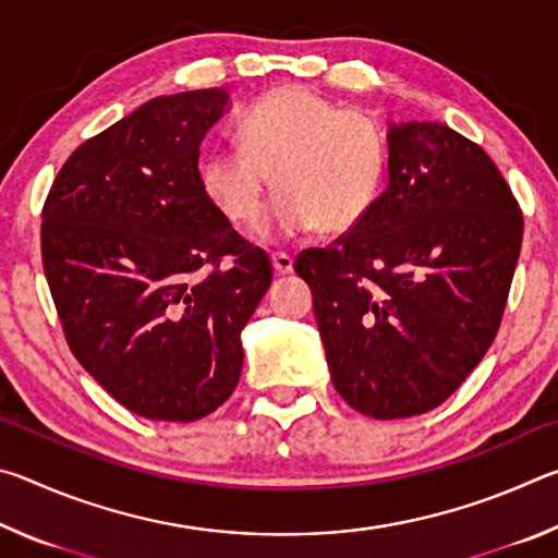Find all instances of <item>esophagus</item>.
<instances>
[{"mask_svg":"<svg viewBox=\"0 0 558 558\" xmlns=\"http://www.w3.org/2000/svg\"><path fill=\"white\" fill-rule=\"evenodd\" d=\"M270 260H272V268H276L278 276H290V272H292V256H290V253L278 251V253H272Z\"/></svg>","mask_w":558,"mask_h":558,"instance_id":"34e87169","label":"esophagus"}]
</instances>
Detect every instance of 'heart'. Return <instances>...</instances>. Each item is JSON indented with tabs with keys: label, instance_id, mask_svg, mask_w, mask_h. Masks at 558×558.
Listing matches in <instances>:
<instances>
[{
	"label": "heart",
	"instance_id": "obj_1",
	"mask_svg": "<svg viewBox=\"0 0 558 558\" xmlns=\"http://www.w3.org/2000/svg\"><path fill=\"white\" fill-rule=\"evenodd\" d=\"M235 143L204 155L199 184L239 229L258 223L270 174L282 196L266 229L290 233L354 229L381 192L386 137L379 120L307 88H280L253 102L239 120Z\"/></svg>",
	"mask_w": 558,
	"mask_h": 558
}]
</instances>
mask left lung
<instances>
[{
	"label": "left lung",
	"instance_id": "8db88e82",
	"mask_svg": "<svg viewBox=\"0 0 558 558\" xmlns=\"http://www.w3.org/2000/svg\"><path fill=\"white\" fill-rule=\"evenodd\" d=\"M522 231L483 147L440 122L391 125L369 214L295 260L339 396L381 421L446 401L497 337Z\"/></svg>",
	"mask_w": 558,
	"mask_h": 558
}]
</instances>
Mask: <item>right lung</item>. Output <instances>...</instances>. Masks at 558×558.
Masks as SVG:
<instances>
[{
  "label": "right lung",
  "mask_w": 558,
  "mask_h": 558,
  "mask_svg": "<svg viewBox=\"0 0 558 558\" xmlns=\"http://www.w3.org/2000/svg\"><path fill=\"white\" fill-rule=\"evenodd\" d=\"M223 88L147 100L65 159L41 211V258L65 342L112 399L192 423L233 393L241 329L272 280L199 184Z\"/></svg>",
  "instance_id": "right-lung-1"
}]
</instances>
